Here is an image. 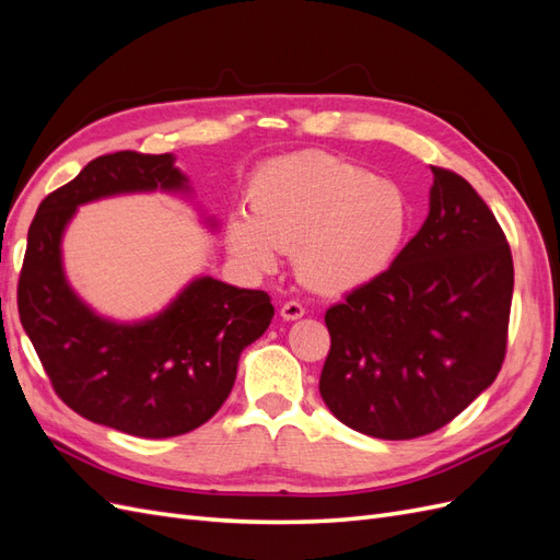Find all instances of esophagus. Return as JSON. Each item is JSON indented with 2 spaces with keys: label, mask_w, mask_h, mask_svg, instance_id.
<instances>
[{
  "label": "esophagus",
  "mask_w": 560,
  "mask_h": 560,
  "mask_svg": "<svg viewBox=\"0 0 560 560\" xmlns=\"http://www.w3.org/2000/svg\"><path fill=\"white\" fill-rule=\"evenodd\" d=\"M280 315L284 319H299V317L306 315V308H303V303H299V301H287V303H282Z\"/></svg>",
  "instance_id": "1"
}]
</instances>
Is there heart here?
<instances>
[{
    "instance_id": "obj_1",
    "label": "heart",
    "mask_w": 560,
    "mask_h": 560,
    "mask_svg": "<svg viewBox=\"0 0 560 560\" xmlns=\"http://www.w3.org/2000/svg\"><path fill=\"white\" fill-rule=\"evenodd\" d=\"M247 210L226 222L235 257L270 273L282 252L296 249L301 278L325 292L378 278L409 226V202L395 182L327 151L264 163L249 179Z\"/></svg>"
}]
</instances>
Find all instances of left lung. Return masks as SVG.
Segmentation results:
<instances>
[{
  "mask_svg": "<svg viewBox=\"0 0 560 560\" xmlns=\"http://www.w3.org/2000/svg\"><path fill=\"white\" fill-rule=\"evenodd\" d=\"M430 214L387 270L325 315L319 395L343 425L378 439L444 428L498 378L514 261L471 184L432 165Z\"/></svg>",
  "mask_w": 560,
  "mask_h": 560,
  "instance_id": "left-lung-1",
  "label": "left lung"
}]
</instances>
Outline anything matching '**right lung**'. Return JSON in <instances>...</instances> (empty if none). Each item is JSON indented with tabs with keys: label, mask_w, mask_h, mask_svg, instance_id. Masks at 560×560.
I'll list each match as a JSON object with an SVG mask.
<instances>
[{
	"label": "right lung",
	"mask_w": 560,
	"mask_h": 560,
	"mask_svg": "<svg viewBox=\"0 0 560 560\" xmlns=\"http://www.w3.org/2000/svg\"><path fill=\"white\" fill-rule=\"evenodd\" d=\"M173 154L97 156L32 219L19 280V313L56 395L97 425L144 439L208 422L235 383L241 352L273 319L261 290L198 278L156 317L118 325L95 315L67 284L60 238L74 210L114 194L182 191Z\"/></svg>",
	"instance_id": "right-lung-1"
}]
</instances>
